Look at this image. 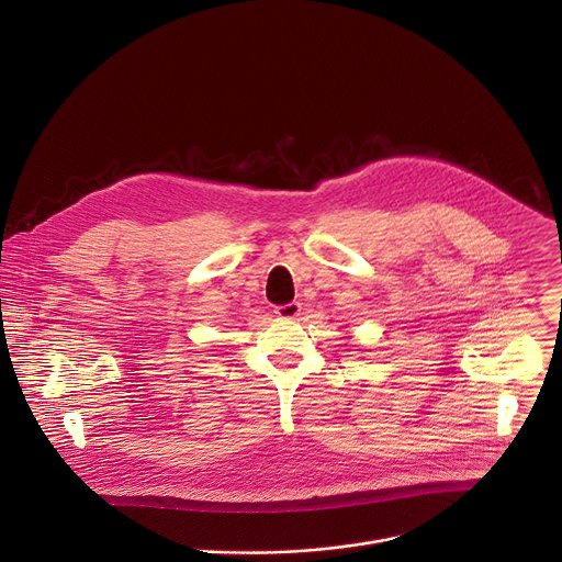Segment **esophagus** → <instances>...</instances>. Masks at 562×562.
I'll use <instances>...</instances> for the list:
<instances>
[{
	"instance_id": "1",
	"label": "esophagus",
	"mask_w": 562,
	"mask_h": 562,
	"mask_svg": "<svg viewBox=\"0 0 562 562\" xmlns=\"http://www.w3.org/2000/svg\"><path fill=\"white\" fill-rule=\"evenodd\" d=\"M300 313H302V304L300 302H291V304H284V306L276 308V315L280 319H295V317H300Z\"/></svg>"
}]
</instances>
